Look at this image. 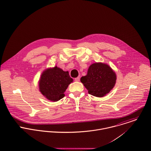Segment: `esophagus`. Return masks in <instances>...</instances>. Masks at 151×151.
Instances as JSON below:
<instances>
[{
	"instance_id": "34e87169",
	"label": "esophagus",
	"mask_w": 151,
	"mask_h": 151,
	"mask_svg": "<svg viewBox=\"0 0 151 151\" xmlns=\"http://www.w3.org/2000/svg\"><path fill=\"white\" fill-rule=\"evenodd\" d=\"M75 81L76 82H79V81H80V77L79 76V77L76 78L75 79Z\"/></svg>"
}]
</instances>
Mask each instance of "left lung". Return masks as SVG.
I'll return each mask as SVG.
<instances>
[{"label":"left lung","mask_w":151,"mask_h":151,"mask_svg":"<svg viewBox=\"0 0 151 151\" xmlns=\"http://www.w3.org/2000/svg\"><path fill=\"white\" fill-rule=\"evenodd\" d=\"M116 75L107 64L96 62L89 66L88 73L81 79L89 94L101 97L108 94L116 82Z\"/></svg>","instance_id":"8db88e82"}]
</instances>
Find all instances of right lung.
Listing matches in <instances>:
<instances>
[{"label":"right lung","mask_w":151,"mask_h":151,"mask_svg":"<svg viewBox=\"0 0 151 151\" xmlns=\"http://www.w3.org/2000/svg\"><path fill=\"white\" fill-rule=\"evenodd\" d=\"M73 82L68 71L57 66L45 70L39 81V89L48 100L57 101L65 96L64 92Z\"/></svg>","instance_id":"1"}]
</instances>
